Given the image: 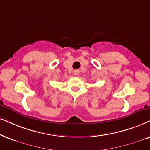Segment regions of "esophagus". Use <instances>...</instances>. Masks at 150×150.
<instances>
[{
	"label": "esophagus",
	"instance_id": "34e87169",
	"mask_svg": "<svg viewBox=\"0 0 150 150\" xmlns=\"http://www.w3.org/2000/svg\"><path fill=\"white\" fill-rule=\"evenodd\" d=\"M79 72H80V71H79V70H75V71H73V73H74V74H75V75H79Z\"/></svg>",
	"mask_w": 150,
	"mask_h": 150
}]
</instances>
